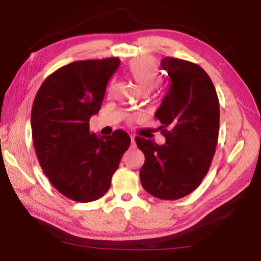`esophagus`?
Wrapping results in <instances>:
<instances>
[{
  "mask_svg": "<svg viewBox=\"0 0 261 261\" xmlns=\"http://www.w3.org/2000/svg\"><path fill=\"white\" fill-rule=\"evenodd\" d=\"M131 146H135V138H134V137H131Z\"/></svg>",
  "mask_w": 261,
  "mask_h": 261,
  "instance_id": "34e87169",
  "label": "esophagus"
}]
</instances>
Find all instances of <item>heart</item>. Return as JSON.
I'll return each mask as SVG.
<instances>
[{
    "mask_svg": "<svg viewBox=\"0 0 261 261\" xmlns=\"http://www.w3.org/2000/svg\"><path fill=\"white\" fill-rule=\"evenodd\" d=\"M127 72L143 93L151 92L160 83V72L155 61L148 56H141L132 60L127 67Z\"/></svg>",
    "mask_w": 261,
    "mask_h": 261,
    "instance_id": "obj_1",
    "label": "heart"
}]
</instances>
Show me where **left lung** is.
Wrapping results in <instances>:
<instances>
[{"instance_id": "obj_1", "label": "left lung", "mask_w": 261, "mask_h": 261, "mask_svg": "<svg viewBox=\"0 0 261 261\" xmlns=\"http://www.w3.org/2000/svg\"><path fill=\"white\" fill-rule=\"evenodd\" d=\"M170 79L154 114L166 143L136 137L145 155L140 182L152 196L175 200L199 187L218 144L220 106L208 74L192 62L167 56L161 61Z\"/></svg>"}]
</instances>
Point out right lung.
I'll return each instance as SVG.
<instances>
[{
	"label": "right lung",
	"mask_w": 261,
	"mask_h": 261,
	"mask_svg": "<svg viewBox=\"0 0 261 261\" xmlns=\"http://www.w3.org/2000/svg\"><path fill=\"white\" fill-rule=\"evenodd\" d=\"M120 63L118 57L72 62L47 77L35 95L31 126L39 163L53 187L74 201L102 197L130 146L126 132L95 135L88 123Z\"/></svg>",
	"instance_id": "1"
}]
</instances>
